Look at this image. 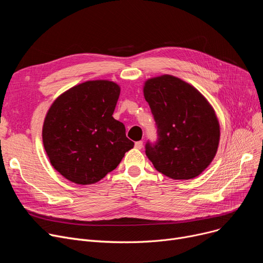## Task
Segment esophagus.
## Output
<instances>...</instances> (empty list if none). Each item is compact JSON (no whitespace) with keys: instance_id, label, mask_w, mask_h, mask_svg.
<instances>
[{"instance_id":"esophagus-1","label":"esophagus","mask_w":263,"mask_h":263,"mask_svg":"<svg viewBox=\"0 0 263 263\" xmlns=\"http://www.w3.org/2000/svg\"><path fill=\"white\" fill-rule=\"evenodd\" d=\"M134 146H135V148H136V149H142V148H143V142H142V141H140V142H136Z\"/></svg>"}]
</instances>
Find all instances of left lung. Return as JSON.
<instances>
[{
	"mask_svg": "<svg viewBox=\"0 0 263 263\" xmlns=\"http://www.w3.org/2000/svg\"><path fill=\"white\" fill-rule=\"evenodd\" d=\"M144 97L157 122L159 141L146 145L155 168L175 180L199 176L213 161L220 127L205 97L187 82L171 74L150 78Z\"/></svg>",
	"mask_w": 263,
	"mask_h": 263,
	"instance_id": "1",
	"label": "left lung"
}]
</instances>
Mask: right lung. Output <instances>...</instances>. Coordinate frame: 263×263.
Listing matches in <instances>:
<instances>
[{
    "label": "right lung",
    "instance_id": "add662e5",
    "mask_svg": "<svg viewBox=\"0 0 263 263\" xmlns=\"http://www.w3.org/2000/svg\"><path fill=\"white\" fill-rule=\"evenodd\" d=\"M120 86L81 83L61 93L45 117L43 143L52 166L76 184H92L114 171L134 143L113 117Z\"/></svg>",
    "mask_w": 263,
    "mask_h": 263
}]
</instances>
